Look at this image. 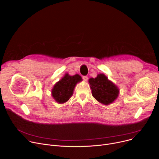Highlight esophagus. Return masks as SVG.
<instances>
[{"label": "esophagus", "mask_w": 159, "mask_h": 159, "mask_svg": "<svg viewBox=\"0 0 159 159\" xmlns=\"http://www.w3.org/2000/svg\"><path fill=\"white\" fill-rule=\"evenodd\" d=\"M82 79L84 81H87V80H88V77L87 76H83Z\"/></svg>", "instance_id": "esophagus-1"}]
</instances>
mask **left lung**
<instances>
[{
	"label": "left lung",
	"instance_id": "left-lung-1",
	"mask_svg": "<svg viewBox=\"0 0 159 159\" xmlns=\"http://www.w3.org/2000/svg\"><path fill=\"white\" fill-rule=\"evenodd\" d=\"M89 83L93 96L104 105L114 102L119 95L120 90L118 87L103 74H98L94 79H89Z\"/></svg>",
	"mask_w": 159,
	"mask_h": 159
}]
</instances>
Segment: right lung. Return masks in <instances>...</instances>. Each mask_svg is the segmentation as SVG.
Listing matches in <instances>:
<instances>
[{"instance_id": "add662e5", "label": "right lung", "mask_w": 159, "mask_h": 159, "mask_svg": "<svg viewBox=\"0 0 159 159\" xmlns=\"http://www.w3.org/2000/svg\"><path fill=\"white\" fill-rule=\"evenodd\" d=\"M82 80V77L79 74L71 76L69 74H66L55 84L52 90L53 99L59 104H63L69 101L73 95L76 84Z\"/></svg>"}]
</instances>
